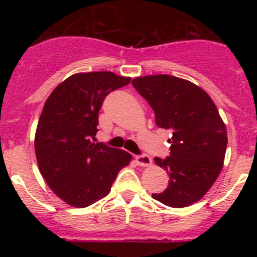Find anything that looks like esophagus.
<instances>
[{"mask_svg": "<svg viewBox=\"0 0 257 257\" xmlns=\"http://www.w3.org/2000/svg\"><path fill=\"white\" fill-rule=\"evenodd\" d=\"M135 159H137V163L141 167H149L152 163L151 157L147 155H138L135 156Z\"/></svg>", "mask_w": 257, "mask_h": 257, "instance_id": "1", "label": "esophagus"}]
</instances>
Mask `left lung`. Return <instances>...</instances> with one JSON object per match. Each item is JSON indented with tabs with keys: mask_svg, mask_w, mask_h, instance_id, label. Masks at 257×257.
Instances as JSON below:
<instances>
[{
	"mask_svg": "<svg viewBox=\"0 0 257 257\" xmlns=\"http://www.w3.org/2000/svg\"><path fill=\"white\" fill-rule=\"evenodd\" d=\"M133 87L155 111L158 128L173 133L169 157H155L169 175L168 187L153 199L172 208L198 202L223 167L227 132L217 107L202 88L169 75L134 78Z\"/></svg>",
	"mask_w": 257,
	"mask_h": 257,
	"instance_id": "1",
	"label": "left lung"
}]
</instances>
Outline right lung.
<instances>
[{"instance_id":"add662e5","label":"right lung","mask_w":257,"mask_h":257,"mask_svg":"<svg viewBox=\"0 0 257 257\" xmlns=\"http://www.w3.org/2000/svg\"><path fill=\"white\" fill-rule=\"evenodd\" d=\"M131 78L113 72L76 73L52 91L35 135L40 172L59 198L85 208L110 192L117 174L132 156L104 143H91L99 111L111 91Z\"/></svg>"}]
</instances>
